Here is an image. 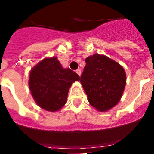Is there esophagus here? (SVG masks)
Listing matches in <instances>:
<instances>
[{
	"label": "esophagus",
	"instance_id": "34e87169",
	"mask_svg": "<svg viewBox=\"0 0 154 154\" xmlns=\"http://www.w3.org/2000/svg\"><path fill=\"white\" fill-rule=\"evenodd\" d=\"M76 72L78 74V76H81V73H82V72H81V69H77V70H76Z\"/></svg>",
	"mask_w": 154,
	"mask_h": 154
}]
</instances>
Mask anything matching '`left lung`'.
<instances>
[{
  "instance_id": "8db88e82",
  "label": "left lung",
  "mask_w": 154,
  "mask_h": 154,
  "mask_svg": "<svg viewBox=\"0 0 154 154\" xmlns=\"http://www.w3.org/2000/svg\"><path fill=\"white\" fill-rule=\"evenodd\" d=\"M81 83L89 103L100 111L117 105L126 83L125 72L116 61L100 54L86 58Z\"/></svg>"
}]
</instances>
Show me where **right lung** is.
Returning a JSON list of instances; mask_svg holds the SVG:
<instances>
[{"label":"right lung","instance_id":"right-lung-1","mask_svg":"<svg viewBox=\"0 0 154 154\" xmlns=\"http://www.w3.org/2000/svg\"><path fill=\"white\" fill-rule=\"evenodd\" d=\"M80 77L63 68L57 57L44 58L29 73V86L35 102L44 110L56 111L67 102L71 85Z\"/></svg>","mask_w":154,"mask_h":154}]
</instances>
